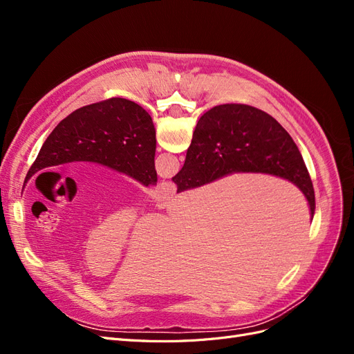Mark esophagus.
<instances>
[{"label":"esophagus","instance_id":"esophagus-1","mask_svg":"<svg viewBox=\"0 0 354 354\" xmlns=\"http://www.w3.org/2000/svg\"><path fill=\"white\" fill-rule=\"evenodd\" d=\"M176 195V186L171 181H162L153 190V198L158 202H168Z\"/></svg>","mask_w":354,"mask_h":354}]
</instances>
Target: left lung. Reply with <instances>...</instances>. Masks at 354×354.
I'll return each instance as SVG.
<instances>
[{
  "mask_svg": "<svg viewBox=\"0 0 354 354\" xmlns=\"http://www.w3.org/2000/svg\"><path fill=\"white\" fill-rule=\"evenodd\" d=\"M156 134L152 118L137 103L113 97L84 106L60 121L42 145L25 183L42 169L88 160L156 185Z\"/></svg>",
  "mask_w": 354,
  "mask_h": 354,
  "instance_id": "1",
  "label": "left lung"
}]
</instances>
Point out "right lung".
I'll return each instance as SVG.
<instances>
[{
  "label": "right lung",
  "instance_id": "add662e5",
  "mask_svg": "<svg viewBox=\"0 0 354 354\" xmlns=\"http://www.w3.org/2000/svg\"><path fill=\"white\" fill-rule=\"evenodd\" d=\"M266 173L286 178L306 195L315 216V190L292 137L274 118L248 104H220L196 124L183 168L173 177L177 192L232 173Z\"/></svg>",
  "mask_w": 354,
  "mask_h": 354
}]
</instances>
